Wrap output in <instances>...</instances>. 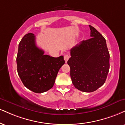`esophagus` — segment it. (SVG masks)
I'll return each instance as SVG.
<instances>
[{
  "mask_svg": "<svg viewBox=\"0 0 125 125\" xmlns=\"http://www.w3.org/2000/svg\"><path fill=\"white\" fill-rule=\"evenodd\" d=\"M69 58H70V55H69V54H66V55H64V61H65L66 62H67Z\"/></svg>",
  "mask_w": 125,
  "mask_h": 125,
  "instance_id": "esophagus-1",
  "label": "esophagus"
}]
</instances>
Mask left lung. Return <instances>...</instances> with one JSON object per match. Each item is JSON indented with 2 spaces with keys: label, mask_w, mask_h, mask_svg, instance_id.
I'll return each mask as SVG.
<instances>
[{
  "label": "left lung",
  "mask_w": 125,
  "mask_h": 125,
  "mask_svg": "<svg viewBox=\"0 0 125 125\" xmlns=\"http://www.w3.org/2000/svg\"><path fill=\"white\" fill-rule=\"evenodd\" d=\"M89 27L91 38L72 48L71 58L67 61L74 86L87 93L101 87L109 70V53L105 39L95 28Z\"/></svg>",
  "instance_id": "obj_1"
}]
</instances>
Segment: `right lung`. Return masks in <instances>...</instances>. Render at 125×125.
I'll return each instance as SVG.
<instances>
[{"instance_id": "1", "label": "right lung", "mask_w": 125, "mask_h": 125, "mask_svg": "<svg viewBox=\"0 0 125 125\" xmlns=\"http://www.w3.org/2000/svg\"><path fill=\"white\" fill-rule=\"evenodd\" d=\"M17 72L28 89L42 93L52 88L59 69L65 62L63 56L58 58L44 55V51L35 43V36L28 33L19 45L17 55Z\"/></svg>"}]
</instances>
